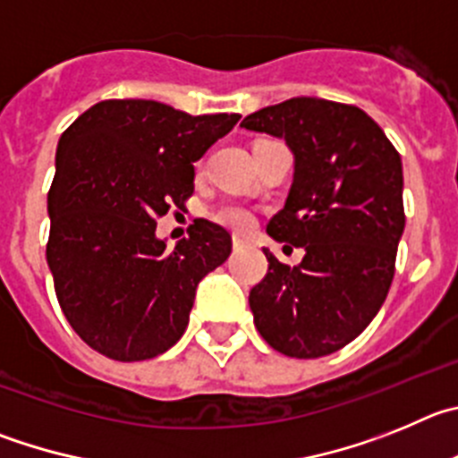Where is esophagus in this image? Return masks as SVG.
Instances as JSON below:
<instances>
[{"instance_id":"esophagus-1","label":"esophagus","mask_w":458,"mask_h":458,"mask_svg":"<svg viewBox=\"0 0 458 458\" xmlns=\"http://www.w3.org/2000/svg\"><path fill=\"white\" fill-rule=\"evenodd\" d=\"M233 246H234V250H239V249H244L246 242L242 237H233Z\"/></svg>"}]
</instances>
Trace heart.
Returning a JSON list of instances; mask_svg holds the SVG:
<instances>
[{
	"label": "heart",
	"instance_id": "heart-1",
	"mask_svg": "<svg viewBox=\"0 0 458 458\" xmlns=\"http://www.w3.org/2000/svg\"><path fill=\"white\" fill-rule=\"evenodd\" d=\"M214 219L225 225V228L239 230V233H246L255 225L253 209L244 203H224L214 212Z\"/></svg>",
	"mask_w": 458,
	"mask_h": 458
}]
</instances>
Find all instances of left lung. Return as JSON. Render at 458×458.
Wrapping results in <instances>:
<instances>
[{"mask_svg": "<svg viewBox=\"0 0 458 458\" xmlns=\"http://www.w3.org/2000/svg\"><path fill=\"white\" fill-rule=\"evenodd\" d=\"M242 127L290 148V191L267 234L306 250L296 267L265 250L269 271L249 296L255 327L285 356H328L388 296L406 224L402 157L365 111L321 98L265 106Z\"/></svg>", "mask_w": 458, "mask_h": 458, "instance_id": "8db88e82", "label": "left lung"}]
</instances>
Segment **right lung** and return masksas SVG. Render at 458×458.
I'll list each match as a JSON object with an SVG mask.
<instances>
[{"mask_svg": "<svg viewBox=\"0 0 458 458\" xmlns=\"http://www.w3.org/2000/svg\"><path fill=\"white\" fill-rule=\"evenodd\" d=\"M239 118L105 100L61 134L47 193V265L61 310L89 347L130 362L182 337L196 287L228 259L233 239L200 219L166 249L157 216L184 208L193 162Z\"/></svg>", "mask_w": 458, "mask_h": 458, "instance_id": "right-lung-1", "label": "right lung"}]
</instances>
